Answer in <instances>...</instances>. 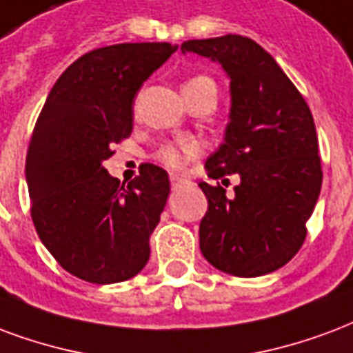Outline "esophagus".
Listing matches in <instances>:
<instances>
[{
    "instance_id": "34e87169",
    "label": "esophagus",
    "mask_w": 353,
    "mask_h": 353,
    "mask_svg": "<svg viewBox=\"0 0 353 353\" xmlns=\"http://www.w3.org/2000/svg\"><path fill=\"white\" fill-rule=\"evenodd\" d=\"M170 181H172V187H174V189H181V187L190 183L189 179H183V177H179V176H172L170 177Z\"/></svg>"
}]
</instances>
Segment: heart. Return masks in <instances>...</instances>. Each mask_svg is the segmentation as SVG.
Returning a JSON list of instances; mask_svg holds the SVG:
<instances>
[{"mask_svg":"<svg viewBox=\"0 0 353 353\" xmlns=\"http://www.w3.org/2000/svg\"><path fill=\"white\" fill-rule=\"evenodd\" d=\"M200 82H210L213 83L208 77H196L189 80L187 83H200ZM185 83V85H187ZM200 153V143L194 140H179V142H170L164 143L161 150L155 153V159L161 164H164L170 170H181L185 164L189 163L190 159Z\"/></svg>","mask_w":353,"mask_h":353,"instance_id":"heart-1","label":"heart"}]
</instances>
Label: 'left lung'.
Wrapping results in <instances>:
<instances>
[{"mask_svg": "<svg viewBox=\"0 0 353 353\" xmlns=\"http://www.w3.org/2000/svg\"><path fill=\"white\" fill-rule=\"evenodd\" d=\"M223 65L230 78V123L205 161L211 179L237 173L236 196L221 183H200L208 211L200 250L216 270L260 276L283 268L307 236L322 189L318 137L309 104L273 57L252 39L224 35L181 44Z\"/></svg>", "mask_w": 353, "mask_h": 353, "instance_id": "8db88e82", "label": "left lung"}]
</instances>
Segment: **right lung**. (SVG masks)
<instances>
[{"mask_svg":"<svg viewBox=\"0 0 353 353\" xmlns=\"http://www.w3.org/2000/svg\"><path fill=\"white\" fill-rule=\"evenodd\" d=\"M176 50L123 43L88 52L57 78L39 114L26 157L31 219L57 263L82 281L121 283L150 260L168 174L145 163L123 187L103 163L132 132L138 90Z\"/></svg>","mask_w":353,"mask_h":353,"instance_id":"add662e5","label":"right lung"}]
</instances>
